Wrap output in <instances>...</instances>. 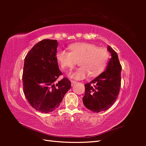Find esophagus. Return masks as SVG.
I'll return each mask as SVG.
<instances>
[{
  "label": "esophagus",
  "mask_w": 146,
  "mask_h": 146,
  "mask_svg": "<svg viewBox=\"0 0 146 146\" xmlns=\"http://www.w3.org/2000/svg\"><path fill=\"white\" fill-rule=\"evenodd\" d=\"M71 85H75V83H76V82H75V81H71Z\"/></svg>",
  "instance_id": "obj_1"
}]
</instances>
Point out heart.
Masks as SVG:
<instances>
[{"instance_id": "1", "label": "heart", "mask_w": 146, "mask_h": 146, "mask_svg": "<svg viewBox=\"0 0 146 146\" xmlns=\"http://www.w3.org/2000/svg\"><path fill=\"white\" fill-rule=\"evenodd\" d=\"M70 52L59 50L56 58L63 69H72L79 61L78 69L68 76L75 80H82L90 76L95 77L103 72L108 59L107 49L87 42H78L70 46Z\"/></svg>"}]
</instances>
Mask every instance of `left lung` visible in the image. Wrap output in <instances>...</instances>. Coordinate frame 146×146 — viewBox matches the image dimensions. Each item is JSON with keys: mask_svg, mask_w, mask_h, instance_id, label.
Listing matches in <instances>:
<instances>
[{"mask_svg": "<svg viewBox=\"0 0 146 146\" xmlns=\"http://www.w3.org/2000/svg\"><path fill=\"white\" fill-rule=\"evenodd\" d=\"M111 54L106 70L91 82L86 83L83 102L86 108L94 112L106 110L112 105L119 94L122 66L117 52L108 46Z\"/></svg>", "mask_w": 146, "mask_h": 146, "instance_id": "left-lung-1", "label": "left lung"}]
</instances>
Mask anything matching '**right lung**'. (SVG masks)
<instances>
[{
	"instance_id": "add662e5",
	"label": "right lung",
	"mask_w": 146,
	"mask_h": 146,
	"mask_svg": "<svg viewBox=\"0 0 146 146\" xmlns=\"http://www.w3.org/2000/svg\"><path fill=\"white\" fill-rule=\"evenodd\" d=\"M58 45L57 40L43 39L33 46L24 60V94L30 105L42 113L56 109L71 88L67 78L56 82L62 74L56 58Z\"/></svg>"
}]
</instances>
